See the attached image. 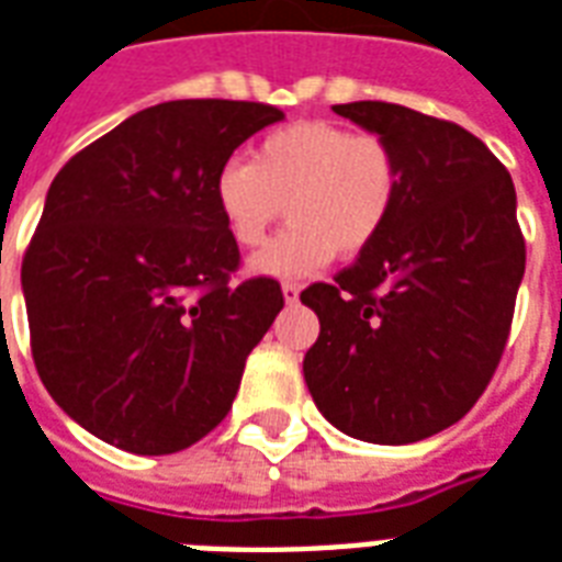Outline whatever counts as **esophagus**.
Returning a JSON list of instances; mask_svg holds the SVG:
<instances>
[{
    "label": "esophagus",
    "mask_w": 562,
    "mask_h": 562,
    "mask_svg": "<svg viewBox=\"0 0 562 562\" xmlns=\"http://www.w3.org/2000/svg\"><path fill=\"white\" fill-rule=\"evenodd\" d=\"M282 297H285V303H297V297H301V285H297V282H282Z\"/></svg>",
    "instance_id": "obj_1"
}]
</instances>
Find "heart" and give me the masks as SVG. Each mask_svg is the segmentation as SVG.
<instances>
[{
    "instance_id": "1",
    "label": "heart",
    "mask_w": 562,
    "mask_h": 562,
    "mask_svg": "<svg viewBox=\"0 0 562 562\" xmlns=\"http://www.w3.org/2000/svg\"><path fill=\"white\" fill-rule=\"evenodd\" d=\"M398 157L384 136L334 122H297L268 133L249 164L228 160L214 178V205L240 247H259L249 270L273 280L310 277L336 252L357 256L384 232L398 199Z\"/></svg>"
}]
</instances>
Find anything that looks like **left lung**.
Instances as JSON below:
<instances>
[{"label":"left lung","mask_w":562,"mask_h":562,"mask_svg":"<svg viewBox=\"0 0 562 562\" xmlns=\"http://www.w3.org/2000/svg\"><path fill=\"white\" fill-rule=\"evenodd\" d=\"M334 112L393 145L402 181L384 232L301 294L322 324L303 378L345 435L414 443L459 423L501 363L525 277L515 187L459 124L384 101Z\"/></svg>","instance_id":"8db88e82"}]
</instances>
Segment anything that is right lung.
<instances>
[{"mask_svg":"<svg viewBox=\"0 0 562 562\" xmlns=\"http://www.w3.org/2000/svg\"><path fill=\"white\" fill-rule=\"evenodd\" d=\"M282 119L268 103H157L53 178L20 273L32 357L56 405L94 438L166 456L232 408L282 292L270 277L232 282L240 252L214 178Z\"/></svg>","mask_w":562,"mask_h":562,"instance_id":"obj_1","label":"right lung"}]
</instances>
